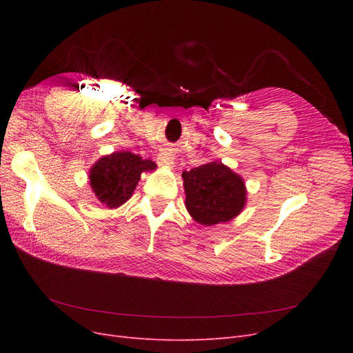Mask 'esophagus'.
<instances>
[{
    "mask_svg": "<svg viewBox=\"0 0 353 353\" xmlns=\"http://www.w3.org/2000/svg\"><path fill=\"white\" fill-rule=\"evenodd\" d=\"M157 162L160 166H168V168H172L174 166V154L170 153L169 150H163L157 156Z\"/></svg>",
    "mask_w": 353,
    "mask_h": 353,
    "instance_id": "obj_1",
    "label": "esophagus"
}]
</instances>
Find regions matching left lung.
Returning a JSON list of instances; mask_svg holds the SVG:
<instances>
[{
    "label": "left lung",
    "mask_w": 353,
    "mask_h": 353,
    "mask_svg": "<svg viewBox=\"0 0 353 353\" xmlns=\"http://www.w3.org/2000/svg\"><path fill=\"white\" fill-rule=\"evenodd\" d=\"M185 208L201 225H216L240 215L245 205V185L240 175L221 162L184 170Z\"/></svg>",
    "instance_id": "1"
}]
</instances>
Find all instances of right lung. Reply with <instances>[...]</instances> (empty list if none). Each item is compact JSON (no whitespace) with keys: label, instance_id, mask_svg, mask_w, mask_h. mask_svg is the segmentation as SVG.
<instances>
[{"label":"right lung","instance_id":"add662e5","mask_svg":"<svg viewBox=\"0 0 353 353\" xmlns=\"http://www.w3.org/2000/svg\"><path fill=\"white\" fill-rule=\"evenodd\" d=\"M156 169L153 160L131 152H114L103 156L90 170V185L105 208H119L130 200L143 172Z\"/></svg>","mask_w":353,"mask_h":353}]
</instances>
